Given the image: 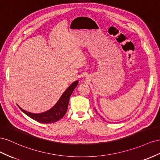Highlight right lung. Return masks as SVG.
<instances>
[{
  "label": "right lung",
  "mask_w": 160,
  "mask_h": 160,
  "mask_svg": "<svg viewBox=\"0 0 160 160\" xmlns=\"http://www.w3.org/2000/svg\"><path fill=\"white\" fill-rule=\"evenodd\" d=\"M78 84V81L74 82L66 90L65 92L63 93L62 97L59 99L56 105L46 112L39 114H33L31 112H27L21 108H19L25 115L29 116L30 118H33V120L37 121L39 122L52 123L54 122H56L61 119L66 113L68 107V103H69L70 97L73 92V90H74V88L76 87Z\"/></svg>",
  "instance_id": "right-lung-1"
}]
</instances>
